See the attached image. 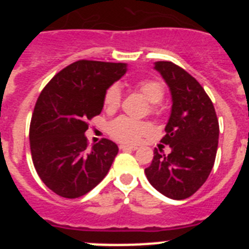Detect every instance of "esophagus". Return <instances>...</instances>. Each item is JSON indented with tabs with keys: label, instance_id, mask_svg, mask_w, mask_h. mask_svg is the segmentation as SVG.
I'll return each mask as SVG.
<instances>
[{
	"label": "esophagus",
	"instance_id": "1",
	"mask_svg": "<svg viewBox=\"0 0 249 249\" xmlns=\"http://www.w3.org/2000/svg\"><path fill=\"white\" fill-rule=\"evenodd\" d=\"M137 148V146H126V144H121L120 146V149H122V151H136Z\"/></svg>",
	"mask_w": 249,
	"mask_h": 249
}]
</instances>
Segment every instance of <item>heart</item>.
I'll list each match as a JSON object with an SVG mask.
<instances>
[{
	"label": "heart",
	"mask_w": 249,
	"mask_h": 249,
	"mask_svg": "<svg viewBox=\"0 0 249 249\" xmlns=\"http://www.w3.org/2000/svg\"><path fill=\"white\" fill-rule=\"evenodd\" d=\"M137 89L143 94V97L149 103H152V111L157 112L158 107L156 103H160L164 96L163 85L158 81H143L138 83ZM103 102L106 109L108 111L117 108L121 102V91L117 86H112L107 89ZM108 132L114 140L126 143H135L143 136L148 135L151 132V126L147 122H141L127 117H118L109 123Z\"/></svg>",
	"instance_id": "1"
}]
</instances>
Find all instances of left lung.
I'll return each mask as SVG.
<instances>
[{"instance_id":"8db88e82","label":"left lung","mask_w":249,"mask_h":249,"mask_svg":"<svg viewBox=\"0 0 249 249\" xmlns=\"http://www.w3.org/2000/svg\"><path fill=\"white\" fill-rule=\"evenodd\" d=\"M168 86L172 107L160 142L171 147L144 169L149 183L172 199L188 198L206 182L218 147L219 126L212 101L203 87L183 68L167 61L153 67Z\"/></svg>"}]
</instances>
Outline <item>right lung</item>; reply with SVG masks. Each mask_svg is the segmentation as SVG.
I'll use <instances>...</instances> for the list:
<instances>
[{
  "mask_svg": "<svg viewBox=\"0 0 249 249\" xmlns=\"http://www.w3.org/2000/svg\"><path fill=\"white\" fill-rule=\"evenodd\" d=\"M127 72V63L77 61L47 83L31 118L35 168L56 195L77 198L108 173L117 144L102 140L89 148L87 121L102 112L107 89Z\"/></svg>",
  "mask_w": 249,
  "mask_h": 249,
  "instance_id": "1",
  "label": "right lung"
}]
</instances>
